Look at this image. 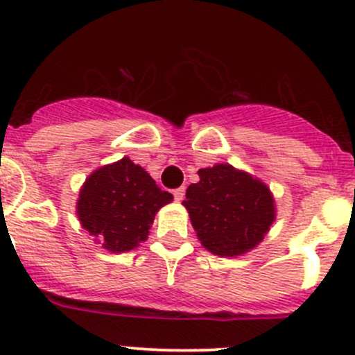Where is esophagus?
Wrapping results in <instances>:
<instances>
[{"mask_svg": "<svg viewBox=\"0 0 355 355\" xmlns=\"http://www.w3.org/2000/svg\"><path fill=\"white\" fill-rule=\"evenodd\" d=\"M173 196H175V199H177V201H182V199H184V196H185V187L175 189Z\"/></svg>", "mask_w": 355, "mask_h": 355, "instance_id": "1", "label": "esophagus"}]
</instances>
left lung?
<instances>
[{
    "label": "left lung",
    "mask_w": 355,
    "mask_h": 355,
    "mask_svg": "<svg viewBox=\"0 0 355 355\" xmlns=\"http://www.w3.org/2000/svg\"><path fill=\"white\" fill-rule=\"evenodd\" d=\"M182 205L202 248L216 257H239L263 241L276 222V201L267 184L229 163L198 171Z\"/></svg>",
    "instance_id": "obj_1"
}]
</instances>
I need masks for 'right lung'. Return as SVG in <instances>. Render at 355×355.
<instances>
[{
    "mask_svg": "<svg viewBox=\"0 0 355 355\" xmlns=\"http://www.w3.org/2000/svg\"><path fill=\"white\" fill-rule=\"evenodd\" d=\"M173 196L130 157L97 168L79 189L76 215L95 243L125 253L147 241L154 216Z\"/></svg>",
    "mask_w": 355,
    "mask_h": 355,
    "instance_id": "add662e5",
    "label": "right lung"
}]
</instances>
